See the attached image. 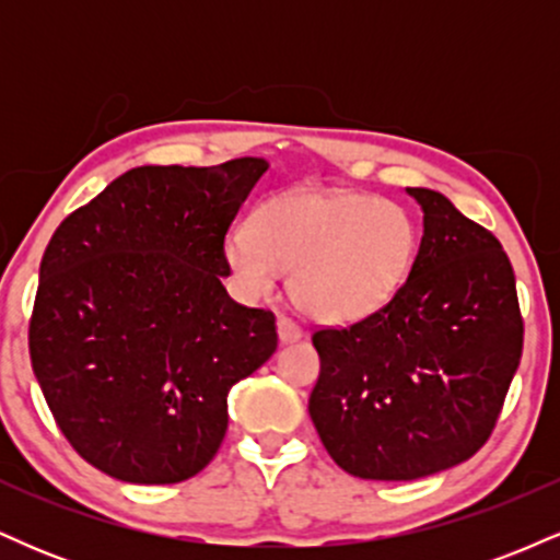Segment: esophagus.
Here are the masks:
<instances>
[{"instance_id":"1","label":"esophagus","mask_w":560,"mask_h":560,"mask_svg":"<svg viewBox=\"0 0 560 560\" xmlns=\"http://www.w3.org/2000/svg\"><path fill=\"white\" fill-rule=\"evenodd\" d=\"M276 331H279V342L281 345H292V342H298V339L302 337L300 326L294 324V320H289V318L276 320Z\"/></svg>"}]
</instances>
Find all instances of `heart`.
<instances>
[{"instance_id": "obj_1", "label": "heart", "mask_w": 560, "mask_h": 560, "mask_svg": "<svg viewBox=\"0 0 560 560\" xmlns=\"http://www.w3.org/2000/svg\"><path fill=\"white\" fill-rule=\"evenodd\" d=\"M416 253L400 202L363 191L300 186L258 205L229 231L223 260L247 298H268L292 273V298L324 324H355L395 298Z\"/></svg>"}]
</instances>
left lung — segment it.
I'll use <instances>...</instances> for the list:
<instances>
[{
	"label": "left lung",
	"mask_w": 560,
	"mask_h": 560,
	"mask_svg": "<svg viewBox=\"0 0 560 560\" xmlns=\"http://www.w3.org/2000/svg\"><path fill=\"white\" fill-rule=\"evenodd\" d=\"M408 281L350 329H320L311 419L334 464L358 479L410 481L471 458L522 361L511 260L487 229L432 189Z\"/></svg>",
	"instance_id": "left-lung-1"
}]
</instances>
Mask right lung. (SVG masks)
<instances>
[{"instance_id": "obj_1", "label": "right lung", "mask_w": 560, "mask_h": 560, "mask_svg": "<svg viewBox=\"0 0 560 560\" xmlns=\"http://www.w3.org/2000/svg\"><path fill=\"white\" fill-rule=\"evenodd\" d=\"M266 171V158L131 168L44 249L31 365L57 427L107 477L176 485L202 471L231 387L276 352L271 313L223 287V240Z\"/></svg>"}]
</instances>
